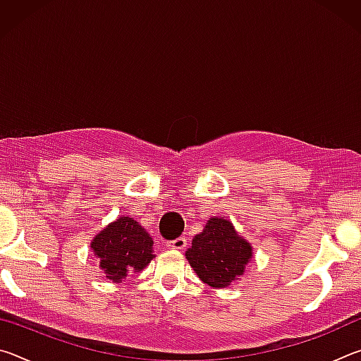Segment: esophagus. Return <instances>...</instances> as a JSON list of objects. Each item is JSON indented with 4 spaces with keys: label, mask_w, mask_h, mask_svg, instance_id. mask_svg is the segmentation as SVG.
<instances>
[{
    "label": "esophagus",
    "mask_w": 361,
    "mask_h": 361,
    "mask_svg": "<svg viewBox=\"0 0 361 361\" xmlns=\"http://www.w3.org/2000/svg\"><path fill=\"white\" fill-rule=\"evenodd\" d=\"M166 245L172 250H183L188 245V240L185 239V237H178V239H175V240H169Z\"/></svg>",
    "instance_id": "34e87169"
}]
</instances>
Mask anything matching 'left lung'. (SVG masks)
Instances as JSON below:
<instances>
[{
    "label": "left lung",
    "instance_id": "1",
    "mask_svg": "<svg viewBox=\"0 0 361 361\" xmlns=\"http://www.w3.org/2000/svg\"><path fill=\"white\" fill-rule=\"evenodd\" d=\"M252 255V245L237 234L232 223L215 216L194 237L186 259L204 283L226 288L245 272Z\"/></svg>",
    "mask_w": 361,
    "mask_h": 361
}]
</instances>
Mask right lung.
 <instances>
[{
  "instance_id": "obj_1",
  "label": "right lung",
  "mask_w": 361,
  "mask_h": 361,
  "mask_svg": "<svg viewBox=\"0 0 361 361\" xmlns=\"http://www.w3.org/2000/svg\"><path fill=\"white\" fill-rule=\"evenodd\" d=\"M106 279L121 283L129 272H138L149 264L152 239L135 219L119 216L100 231L90 242Z\"/></svg>"
}]
</instances>
